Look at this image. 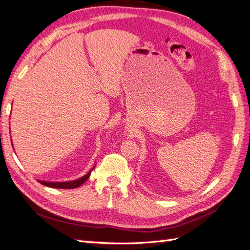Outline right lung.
Instances as JSON below:
<instances>
[{
  "label": "right lung",
  "mask_w": 250,
  "mask_h": 250,
  "mask_svg": "<svg viewBox=\"0 0 250 250\" xmlns=\"http://www.w3.org/2000/svg\"><path fill=\"white\" fill-rule=\"evenodd\" d=\"M92 171V170H91ZM91 171L88 172L87 174H85L81 179H78L76 181H70V182H60V183H55V182H43V181H40L41 184L48 186V187H52V188H63V189H71V188H77L79 187L80 185H82L88 177H90Z\"/></svg>",
  "instance_id": "add662e5"
}]
</instances>
